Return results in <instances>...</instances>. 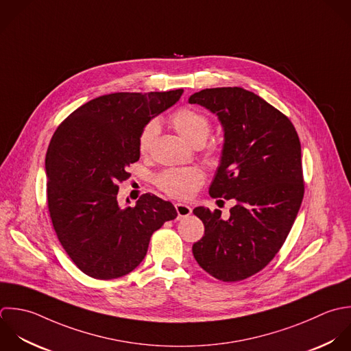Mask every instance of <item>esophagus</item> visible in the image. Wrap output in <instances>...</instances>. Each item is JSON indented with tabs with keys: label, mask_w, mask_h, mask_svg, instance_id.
Instances as JSON below:
<instances>
[{
	"label": "esophagus",
	"mask_w": 351,
	"mask_h": 351,
	"mask_svg": "<svg viewBox=\"0 0 351 351\" xmlns=\"http://www.w3.org/2000/svg\"><path fill=\"white\" fill-rule=\"evenodd\" d=\"M176 208V212H178V219H183V217H187L190 213H191V208L189 205H184V204H176L175 205Z\"/></svg>",
	"instance_id": "34e87169"
}]
</instances>
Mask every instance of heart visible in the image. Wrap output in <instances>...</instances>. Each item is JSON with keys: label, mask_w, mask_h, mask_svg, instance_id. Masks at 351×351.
<instances>
[{"label": "heart", "mask_w": 351, "mask_h": 351, "mask_svg": "<svg viewBox=\"0 0 351 351\" xmlns=\"http://www.w3.org/2000/svg\"><path fill=\"white\" fill-rule=\"evenodd\" d=\"M171 123L178 132L190 143L201 145L209 136L212 123L206 114L191 106H182L171 114ZM160 131V123L157 119L147 120L138 135V150L141 154H146L157 134ZM220 149L216 145H210L206 149L209 157H216ZM204 183V173L198 168H169L160 172L156 178V184L167 195L176 199H189Z\"/></svg>", "instance_id": "1"}]
</instances>
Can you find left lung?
Returning a JSON list of instances; mask_svg holds the SVG:
<instances>
[{
    "label": "left lung",
    "instance_id": "left-lung-1",
    "mask_svg": "<svg viewBox=\"0 0 351 351\" xmlns=\"http://www.w3.org/2000/svg\"><path fill=\"white\" fill-rule=\"evenodd\" d=\"M224 127L220 165L212 198L234 199L230 219L221 210L195 208L205 226L193 245L199 267L221 282H241L264 269L282 249L305 193L301 142L291 120L242 87L194 93Z\"/></svg>",
    "mask_w": 351,
    "mask_h": 351
}]
</instances>
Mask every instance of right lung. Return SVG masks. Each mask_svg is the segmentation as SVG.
<instances>
[{"label":"right lung","instance_id":"1","mask_svg":"<svg viewBox=\"0 0 351 351\" xmlns=\"http://www.w3.org/2000/svg\"><path fill=\"white\" fill-rule=\"evenodd\" d=\"M182 94L183 88L101 95L54 131L45 160L47 209L61 246L87 276L110 280L130 274L145 258L153 232L176 219L175 206L154 194L125 208L117 194L130 178L127 167L139 160L141 128Z\"/></svg>","mask_w":351,"mask_h":351}]
</instances>
